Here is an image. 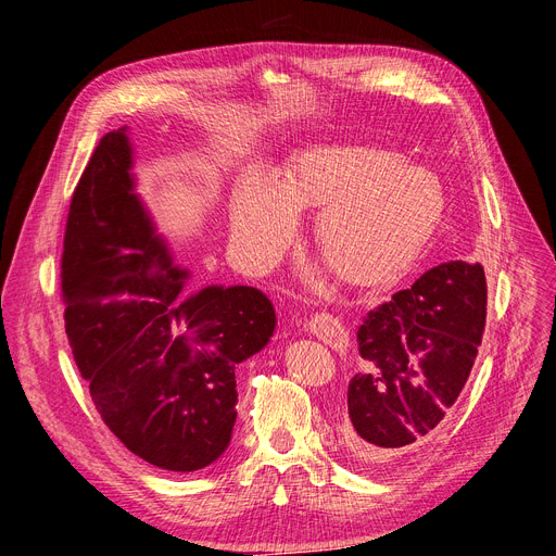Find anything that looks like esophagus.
Listing matches in <instances>:
<instances>
[{
    "mask_svg": "<svg viewBox=\"0 0 556 556\" xmlns=\"http://www.w3.org/2000/svg\"><path fill=\"white\" fill-rule=\"evenodd\" d=\"M308 329L315 338H319L331 346H342V344H346V338H349L340 319L333 313H327V311L313 313L308 317Z\"/></svg>",
    "mask_w": 556,
    "mask_h": 556,
    "instance_id": "esophagus-1",
    "label": "esophagus"
}]
</instances>
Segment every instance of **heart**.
Instances as JSON below:
<instances>
[{
  "label": "heart",
  "mask_w": 556,
  "mask_h": 556,
  "mask_svg": "<svg viewBox=\"0 0 556 556\" xmlns=\"http://www.w3.org/2000/svg\"><path fill=\"white\" fill-rule=\"evenodd\" d=\"M295 210H317L313 241L325 268L361 288L399 279L444 214L437 175L371 143H311L275 182L250 170L229 202L233 248L258 266L275 261L295 229Z\"/></svg>",
  "instance_id": "b5f03b06"
}]
</instances>
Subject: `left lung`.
<instances>
[{"label":"left lung","mask_w":556,"mask_h":556,"mask_svg":"<svg viewBox=\"0 0 556 556\" xmlns=\"http://www.w3.org/2000/svg\"><path fill=\"white\" fill-rule=\"evenodd\" d=\"M486 323L480 263L448 261L369 311L346 390V446L388 464L428 442L469 378Z\"/></svg>","instance_id":"left-lung-1"}]
</instances>
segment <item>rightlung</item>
<instances>
[{
  "label": "right lung",
  "mask_w": 556,
  "mask_h": 556,
  "mask_svg": "<svg viewBox=\"0 0 556 556\" xmlns=\"http://www.w3.org/2000/svg\"><path fill=\"white\" fill-rule=\"evenodd\" d=\"M130 143L101 137L74 189L61 293L78 371L108 428L166 471L223 455L237 421L233 367L268 344L270 300L252 286L182 295L164 241L132 193Z\"/></svg>",
  "instance_id": "right-lung-1"
}]
</instances>
